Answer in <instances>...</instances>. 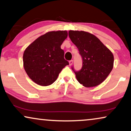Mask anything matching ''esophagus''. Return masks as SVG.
Returning a JSON list of instances; mask_svg holds the SVG:
<instances>
[{
	"label": "esophagus",
	"mask_w": 131,
	"mask_h": 131,
	"mask_svg": "<svg viewBox=\"0 0 131 131\" xmlns=\"http://www.w3.org/2000/svg\"><path fill=\"white\" fill-rule=\"evenodd\" d=\"M69 66H71L72 65V64H73V60H70L69 62Z\"/></svg>",
	"instance_id": "obj_1"
}]
</instances>
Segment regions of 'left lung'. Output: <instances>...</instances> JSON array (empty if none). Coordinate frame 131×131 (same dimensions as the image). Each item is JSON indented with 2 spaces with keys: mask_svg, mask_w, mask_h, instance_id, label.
I'll use <instances>...</instances> for the list:
<instances>
[{
  "mask_svg": "<svg viewBox=\"0 0 131 131\" xmlns=\"http://www.w3.org/2000/svg\"><path fill=\"white\" fill-rule=\"evenodd\" d=\"M71 41L76 45L83 59V66L77 71V80L86 88L102 83L112 71L114 56L110 50L93 35L84 31H69Z\"/></svg>",
  "mask_w": 131,
  "mask_h": 131,
  "instance_id": "1",
  "label": "left lung"
}]
</instances>
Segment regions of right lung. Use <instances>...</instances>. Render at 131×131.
I'll return each mask as SVG.
<instances>
[{
  "label": "right lung",
  "instance_id": "add662e5",
  "mask_svg": "<svg viewBox=\"0 0 131 131\" xmlns=\"http://www.w3.org/2000/svg\"><path fill=\"white\" fill-rule=\"evenodd\" d=\"M67 36L66 30L52 31L39 36L27 47L23 54V65L33 81L40 86H49L68 65L60 47Z\"/></svg>",
  "mask_w": 131,
  "mask_h": 131
}]
</instances>
